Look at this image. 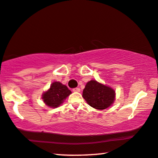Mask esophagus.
<instances>
[{
  "label": "esophagus",
  "mask_w": 158,
  "mask_h": 158,
  "mask_svg": "<svg viewBox=\"0 0 158 158\" xmlns=\"http://www.w3.org/2000/svg\"><path fill=\"white\" fill-rule=\"evenodd\" d=\"M73 92H80V89H79V87L73 88Z\"/></svg>",
  "instance_id": "1"
}]
</instances>
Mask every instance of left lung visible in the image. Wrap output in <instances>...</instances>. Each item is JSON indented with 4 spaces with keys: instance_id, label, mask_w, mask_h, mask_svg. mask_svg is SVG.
Wrapping results in <instances>:
<instances>
[{
    "instance_id": "1",
    "label": "left lung",
    "mask_w": 158,
    "mask_h": 158,
    "mask_svg": "<svg viewBox=\"0 0 158 158\" xmlns=\"http://www.w3.org/2000/svg\"><path fill=\"white\" fill-rule=\"evenodd\" d=\"M83 98L92 108L103 110L113 103L115 91L112 88L91 80L87 83L83 90Z\"/></svg>"
}]
</instances>
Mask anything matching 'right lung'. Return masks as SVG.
I'll use <instances>...</instances> for the list:
<instances>
[{
    "instance_id": "obj_1",
    "label": "right lung",
    "mask_w": 158,
    "mask_h": 158,
    "mask_svg": "<svg viewBox=\"0 0 158 158\" xmlns=\"http://www.w3.org/2000/svg\"><path fill=\"white\" fill-rule=\"evenodd\" d=\"M71 93L66 85L58 81H55L50 85V89L43 94V100L46 106L57 108L63 103L64 100Z\"/></svg>"
}]
</instances>
